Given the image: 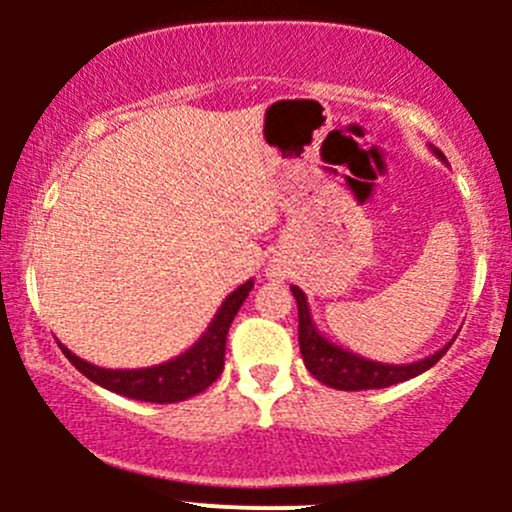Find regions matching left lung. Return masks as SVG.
Segmentation results:
<instances>
[{
  "mask_svg": "<svg viewBox=\"0 0 512 512\" xmlns=\"http://www.w3.org/2000/svg\"><path fill=\"white\" fill-rule=\"evenodd\" d=\"M438 158H443L441 151H433ZM294 299H297V314H299V349H302L304 366L309 369V374L314 376L322 384L332 386L339 391H364V389H386V386L401 384L406 379H414V376L423 374L426 369H431L443 354L448 352V347H443L441 352L426 356V359L414 361V364H381V361H369L364 356H356L347 349H339L337 344H332L329 339H324L322 334L314 329L312 317H309L307 297L299 287H292Z\"/></svg>",
  "mask_w": 512,
  "mask_h": 512,
  "instance_id": "left-lung-1",
  "label": "left lung"
}]
</instances>
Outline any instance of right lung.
<instances>
[{
    "label": "right lung",
    "instance_id": "right-lung-1",
    "mask_svg": "<svg viewBox=\"0 0 512 512\" xmlns=\"http://www.w3.org/2000/svg\"><path fill=\"white\" fill-rule=\"evenodd\" d=\"M252 282H245L237 287L230 297L225 299L220 312L215 314L213 324L208 332L200 337V342L178 359L165 361V364L151 366V369H128V371H111V369H98V366L89 364V361L79 359L71 354L69 349L61 347L66 359L94 384L103 386L108 391L128 396L136 401H151V404H175V401H185L190 396L200 394L208 389L225 366V342H227V329H230L232 319H235L237 309L250 294Z\"/></svg>",
    "mask_w": 512,
    "mask_h": 512
}]
</instances>
